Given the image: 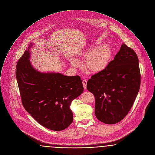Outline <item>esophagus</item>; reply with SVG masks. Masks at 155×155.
I'll list each match as a JSON object with an SVG mask.
<instances>
[{"mask_svg": "<svg viewBox=\"0 0 155 155\" xmlns=\"http://www.w3.org/2000/svg\"><path fill=\"white\" fill-rule=\"evenodd\" d=\"M82 83H83V87L84 89H86V86H87V81L86 79H84L82 81Z\"/></svg>", "mask_w": 155, "mask_h": 155, "instance_id": "esophagus-1", "label": "esophagus"}]
</instances>
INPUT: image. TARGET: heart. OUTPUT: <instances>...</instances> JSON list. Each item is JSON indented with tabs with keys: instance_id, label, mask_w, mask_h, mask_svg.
<instances>
[{
	"instance_id": "b5f03b06",
	"label": "heart",
	"mask_w": 155,
	"mask_h": 155,
	"mask_svg": "<svg viewBox=\"0 0 155 155\" xmlns=\"http://www.w3.org/2000/svg\"><path fill=\"white\" fill-rule=\"evenodd\" d=\"M111 49L107 44H102L93 49L87 50L84 53L86 57L83 66L84 69L91 74H98L104 69L109 64L111 57ZM74 66H79V62L75 59H71Z\"/></svg>"
}]
</instances>
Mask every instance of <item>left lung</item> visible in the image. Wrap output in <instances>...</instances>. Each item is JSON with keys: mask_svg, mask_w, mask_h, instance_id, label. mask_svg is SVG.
<instances>
[{"mask_svg": "<svg viewBox=\"0 0 155 155\" xmlns=\"http://www.w3.org/2000/svg\"><path fill=\"white\" fill-rule=\"evenodd\" d=\"M140 84L139 60L135 52L123 44L106 69L91 76L87 89L95 97L96 117L114 124L128 114Z\"/></svg>", "mask_w": 155, "mask_h": 155, "instance_id": "1", "label": "left lung"}]
</instances>
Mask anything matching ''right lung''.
Segmentation results:
<instances>
[{
	"label": "right lung",
	"instance_id": "obj_1",
	"mask_svg": "<svg viewBox=\"0 0 155 155\" xmlns=\"http://www.w3.org/2000/svg\"><path fill=\"white\" fill-rule=\"evenodd\" d=\"M33 45H29L17 64L16 76L23 106L43 127L64 130L73 121L71 102L84 90L81 77L37 71L29 61Z\"/></svg>",
	"mask_w": 155,
	"mask_h": 155
}]
</instances>
